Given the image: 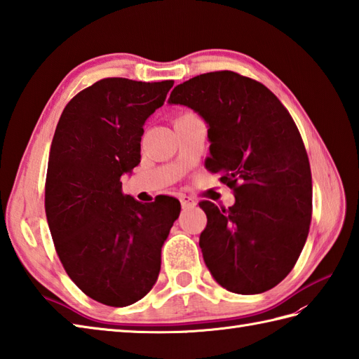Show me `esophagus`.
I'll use <instances>...</instances> for the list:
<instances>
[{"label": "esophagus", "instance_id": "34e87169", "mask_svg": "<svg viewBox=\"0 0 359 359\" xmlns=\"http://www.w3.org/2000/svg\"><path fill=\"white\" fill-rule=\"evenodd\" d=\"M180 201H181V205L184 207V209H190V207H195L198 204L195 196L186 195V194H181L180 195Z\"/></svg>", "mask_w": 359, "mask_h": 359}]
</instances>
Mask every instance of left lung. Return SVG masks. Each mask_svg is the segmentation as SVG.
Segmentation results:
<instances>
[{"label": "left lung", "mask_w": 359, "mask_h": 359, "mask_svg": "<svg viewBox=\"0 0 359 359\" xmlns=\"http://www.w3.org/2000/svg\"><path fill=\"white\" fill-rule=\"evenodd\" d=\"M170 104L209 124L205 169L233 190L232 207L201 201L205 266L222 287L262 293L290 273L312 221V173L297 124L264 84L232 70L178 84Z\"/></svg>", "instance_id": "left-lung-1"}]
</instances>
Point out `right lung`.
I'll list each match as a JSON object with an SVG mask.
<instances>
[{"instance_id": "add662e5", "label": "right lung", "mask_w": 359, "mask_h": 359, "mask_svg": "<svg viewBox=\"0 0 359 359\" xmlns=\"http://www.w3.org/2000/svg\"><path fill=\"white\" fill-rule=\"evenodd\" d=\"M172 86L100 79L67 102L53 135L44 207L55 250L78 289L101 304L130 306L150 292L181 210L172 196L142 204L121 182L140 164L142 126Z\"/></svg>"}]
</instances>
